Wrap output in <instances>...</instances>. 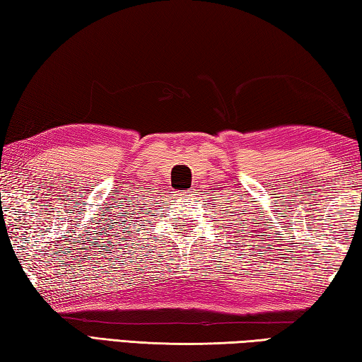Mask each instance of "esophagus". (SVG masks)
Wrapping results in <instances>:
<instances>
[{
  "label": "esophagus",
  "mask_w": 362,
  "mask_h": 362,
  "mask_svg": "<svg viewBox=\"0 0 362 362\" xmlns=\"http://www.w3.org/2000/svg\"><path fill=\"white\" fill-rule=\"evenodd\" d=\"M189 194V189H183V192L179 193V196H188Z\"/></svg>",
  "instance_id": "1"
}]
</instances>
